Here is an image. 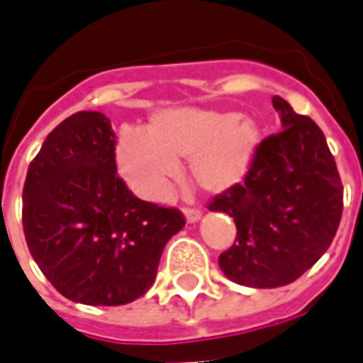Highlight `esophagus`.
I'll return each mask as SVG.
<instances>
[{
	"label": "esophagus",
	"instance_id": "esophagus-1",
	"mask_svg": "<svg viewBox=\"0 0 363 363\" xmlns=\"http://www.w3.org/2000/svg\"><path fill=\"white\" fill-rule=\"evenodd\" d=\"M184 218H186L189 223H196L202 218V210H198V208H184Z\"/></svg>",
	"mask_w": 363,
	"mask_h": 363
}]
</instances>
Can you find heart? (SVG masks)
Wrapping results in <instances>:
<instances>
[{
  "label": "heart",
  "mask_w": 363,
  "mask_h": 363,
  "mask_svg": "<svg viewBox=\"0 0 363 363\" xmlns=\"http://www.w3.org/2000/svg\"><path fill=\"white\" fill-rule=\"evenodd\" d=\"M260 130L251 116L231 111L171 108L155 114L147 130L126 128L116 142V163L132 189L161 198L167 182L189 159L190 177L206 192H225L243 181Z\"/></svg>",
  "instance_id": "obj_1"
}]
</instances>
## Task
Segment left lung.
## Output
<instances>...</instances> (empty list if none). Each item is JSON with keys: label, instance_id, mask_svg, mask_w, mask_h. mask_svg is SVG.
Instances as JSON below:
<instances>
[{"label": "left lung", "instance_id": "1", "mask_svg": "<svg viewBox=\"0 0 363 363\" xmlns=\"http://www.w3.org/2000/svg\"><path fill=\"white\" fill-rule=\"evenodd\" d=\"M272 104L281 130L259 143L245 181L208 204L237 225L220 268L249 288L297 280L325 255L342 218L344 189L325 134L281 96Z\"/></svg>", "mask_w": 363, "mask_h": 363}]
</instances>
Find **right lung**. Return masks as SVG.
I'll list each match as a JSON object with an SVG mask.
<instances>
[{
  "instance_id": "right-lung-1",
  "label": "right lung",
  "mask_w": 363,
  "mask_h": 363,
  "mask_svg": "<svg viewBox=\"0 0 363 363\" xmlns=\"http://www.w3.org/2000/svg\"><path fill=\"white\" fill-rule=\"evenodd\" d=\"M116 135L101 112L72 114L30 161L23 186L28 251L54 288L85 305H124L155 281L177 208L143 202L116 173Z\"/></svg>"
}]
</instances>
